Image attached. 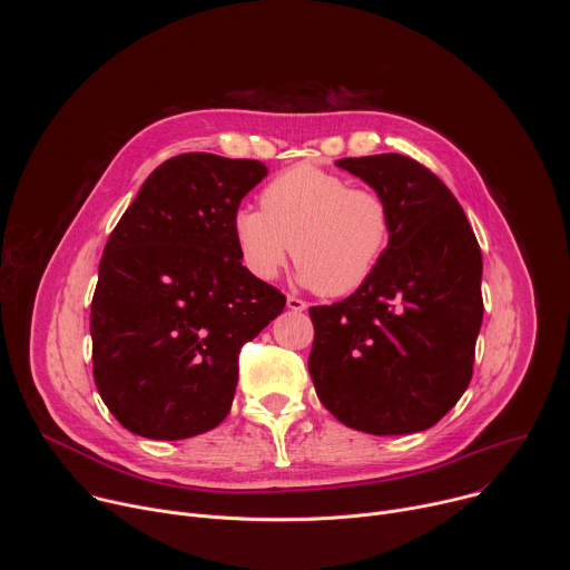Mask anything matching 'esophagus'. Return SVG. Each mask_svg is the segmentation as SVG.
I'll return each mask as SVG.
<instances>
[{
    "instance_id": "esophagus-1",
    "label": "esophagus",
    "mask_w": 570,
    "mask_h": 570,
    "mask_svg": "<svg viewBox=\"0 0 570 570\" xmlns=\"http://www.w3.org/2000/svg\"><path fill=\"white\" fill-rule=\"evenodd\" d=\"M286 306H288L291 311L299 313V311H304V308H306V302H304V299H299V297H295V295H288V297H286Z\"/></svg>"
}]
</instances>
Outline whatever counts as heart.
I'll return each mask as SVG.
<instances>
[{
    "mask_svg": "<svg viewBox=\"0 0 570 570\" xmlns=\"http://www.w3.org/2000/svg\"><path fill=\"white\" fill-rule=\"evenodd\" d=\"M262 207L238 209L232 220L243 266L273 279L293 250L299 282L324 297L358 291L392 240L387 198L320 167L297 165L273 178Z\"/></svg>",
    "mask_w": 570,
    "mask_h": 570,
    "instance_id": "heart-1",
    "label": "heart"
}]
</instances>
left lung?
<instances>
[{"label":"left lung","mask_w":570,"mask_h":570,"mask_svg":"<svg viewBox=\"0 0 570 570\" xmlns=\"http://www.w3.org/2000/svg\"><path fill=\"white\" fill-rule=\"evenodd\" d=\"M336 167L381 191L392 240L347 299L311 306L308 372L338 422L372 435L438 424L464 394L482 324V255L464 209L417 159L383 153Z\"/></svg>","instance_id":"8db88e82"}]
</instances>
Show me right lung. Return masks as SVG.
<instances>
[{"instance_id": "add662e5", "label": "right lung", "mask_w": 570, "mask_h": 570, "mask_svg": "<svg viewBox=\"0 0 570 570\" xmlns=\"http://www.w3.org/2000/svg\"><path fill=\"white\" fill-rule=\"evenodd\" d=\"M257 159L183 153L159 165L108 236L92 297L97 390L148 440H185L229 413L240 347L286 297L240 264L232 220Z\"/></svg>"}]
</instances>
